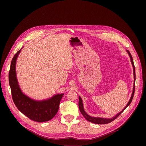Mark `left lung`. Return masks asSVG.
I'll return each mask as SVG.
<instances>
[{
  "label": "left lung",
  "instance_id": "left-lung-1",
  "mask_svg": "<svg viewBox=\"0 0 146 146\" xmlns=\"http://www.w3.org/2000/svg\"><path fill=\"white\" fill-rule=\"evenodd\" d=\"M127 52H128V55L129 56L130 60H131V64L133 65V74H134V86H133V93L131 96V98H130L129 102H128V104H127V105L125 106V108L122 110L120 112H119L118 113H117L115 116L111 118H99V117H92L90 115H89L88 114H87L86 113V112L84 110L83 108V102H82V99L80 98V96H79V108L80 110V112L82 113V114L83 115V116L86 118V120H88V121L90 122H92V123L94 124H108L110 122L113 121V120L115 119L119 115L123 112L127 107L129 105V104H131L132 100H133V98L134 96V91H135V66L134 64V61L133 60V57L132 56L131 54V53L128 51L127 50Z\"/></svg>",
  "mask_w": 146,
  "mask_h": 146
}]
</instances>
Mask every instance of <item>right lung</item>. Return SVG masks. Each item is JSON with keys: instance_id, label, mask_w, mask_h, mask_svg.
<instances>
[{"instance_id": "right-lung-1", "label": "right lung", "mask_w": 146, "mask_h": 146, "mask_svg": "<svg viewBox=\"0 0 146 146\" xmlns=\"http://www.w3.org/2000/svg\"><path fill=\"white\" fill-rule=\"evenodd\" d=\"M21 49L13 57L9 72V83L13 101L18 110L30 119L38 122L50 121L57 113L64 94H57L46 100L38 101L22 93L16 74V61Z\"/></svg>"}]
</instances>
